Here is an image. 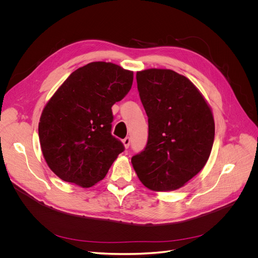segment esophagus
<instances>
[{"label":"esophagus","mask_w":258,"mask_h":258,"mask_svg":"<svg viewBox=\"0 0 258 258\" xmlns=\"http://www.w3.org/2000/svg\"><path fill=\"white\" fill-rule=\"evenodd\" d=\"M122 143H123V145H124V147H125V148H128L130 143H131V139H130L128 137H126L125 139L122 140Z\"/></svg>","instance_id":"esophagus-1"}]
</instances>
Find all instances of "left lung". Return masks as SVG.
Wrapping results in <instances>:
<instances>
[{"label":"left lung","mask_w":258,"mask_h":258,"mask_svg":"<svg viewBox=\"0 0 258 258\" xmlns=\"http://www.w3.org/2000/svg\"><path fill=\"white\" fill-rule=\"evenodd\" d=\"M148 117L144 151L132 158L141 183L153 191L183 187L207 163L214 140L210 105L184 75L169 69L136 74Z\"/></svg>","instance_id":"left-lung-1"}]
</instances>
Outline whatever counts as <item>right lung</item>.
Here are the masks:
<instances>
[{"mask_svg": "<svg viewBox=\"0 0 258 258\" xmlns=\"http://www.w3.org/2000/svg\"><path fill=\"white\" fill-rule=\"evenodd\" d=\"M133 71L105 61L78 68L52 95L38 137L49 168L64 182L90 188L101 181L124 146L112 136V106L130 92Z\"/></svg>", "mask_w": 258, "mask_h": 258, "instance_id": "add662e5", "label": "right lung"}]
</instances>
